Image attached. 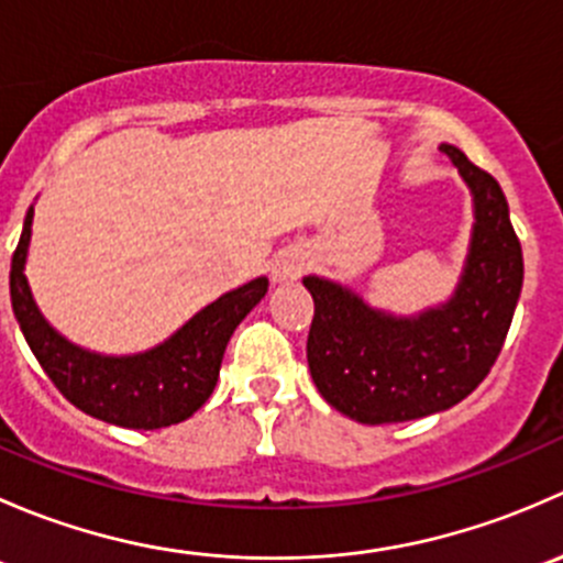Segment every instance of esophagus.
Returning <instances> with one entry per match:
<instances>
[{
	"mask_svg": "<svg viewBox=\"0 0 563 563\" xmlns=\"http://www.w3.org/2000/svg\"><path fill=\"white\" fill-rule=\"evenodd\" d=\"M302 269H305L302 255L286 253V255H280V258H275V264H272V280L275 283L294 280V277H297Z\"/></svg>",
	"mask_w": 563,
	"mask_h": 563,
	"instance_id": "obj_1",
	"label": "esophagus"
}]
</instances>
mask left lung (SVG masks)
Masks as SVG:
<instances>
[{"label":"left lung","mask_w":563,"mask_h":563,"mask_svg":"<svg viewBox=\"0 0 563 563\" xmlns=\"http://www.w3.org/2000/svg\"><path fill=\"white\" fill-rule=\"evenodd\" d=\"M441 152L474 196L468 258L450 302L391 316L340 283L302 280L316 305L310 376L329 406L362 424L408 422L468 397L496 365L518 308L523 250L501 185L457 146Z\"/></svg>","instance_id":"obj_1"}]
</instances>
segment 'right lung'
I'll list each match as a JSON object with an SVG mask.
<instances>
[{"instance_id":"obj_1","label":"right lung","mask_w":563,"mask_h":563,"mask_svg":"<svg viewBox=\"0 0 563 563\" xmlns=\"http://www.w3.org/2000/svg\"><path fill=\"white\" fill-rule=\"evenodd\" d=\"M30 207L19 247L10 264V302L19 327L37 356L45 376L76 408L108 424L130 430H157L185 422L212 395L225 345L255 305L269 280L255 277L198 310L166 343L133 356H103L78 349L62 338L32 299L26 283V250L32 236Z\"/></svg>"}]
</instances>
